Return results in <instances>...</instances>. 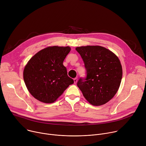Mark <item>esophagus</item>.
Returning a JSON list of instances; mask_svg holds the SVG:
<instances>
[{"label": "esophagus", "mask_w": 146, "mask_h": 146, "mask_svg": "<svg viewBox=\"0 0 146 146\" xmlns=\"http://www.w3.org/2000/svg\"><path fill=\"white\" fill-rule=\"evenodd\" d=\"M77 77H76V78H74V79H73V80H74V84H76L77 83Z\"/></svg>", "instance_id": "34e87169"}]
</instances>
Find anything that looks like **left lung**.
I'll use <instances>...</instances> for the list:
<instances>
[{
  "label": "left lung",
  "instance_id": "obj_1",
  "mask_svg": "<svg viewBox=\"0 0 146 146\" xmlns=\"http://www.w3.org/2000/svg\"><path fill=\"white\" fill-rule=\"evenodd\" d=\"M87 70L77 86L86 100L94 106L108 102L117 93L122 79V69L118 58L109 50L99 46L78 47Z\"/></svg>",
  "mask_w": 146,
  "mask_h": 146
}]
</instances>
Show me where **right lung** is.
Returning a JSON list of instances; mask_svg holds the SVG:
<instances>
[{
    "mask_svg": "<svg viewBox=\"0 0 146 146\" xmlns=\"http://www.w3.org/2000/svg\"><path fill=\"white\" fill-rule=\"evenodd\" d=\"M70 47L52 46L40 50L25 66L24 80L30 94L38 100L54 102L74 81L63 62Z\"/></svg>",
    "mask_w": 146,
    "mask_h": 146,
    "instance_id": "1",
    "label": "right lung"
}]
</instances>
